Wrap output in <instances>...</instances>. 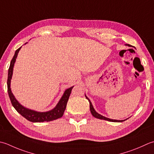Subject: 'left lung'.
I'll return each mask as SVG.
<instances>
[{"label":"left lung","instance_id":"8db88e82","mask_svg":"<svg viewBox=\"0 0 154 154\" xmlns=\"http://www.w3.org/2000/svg\"><path fill=\"white\" fill-rule=\"evenodd\" d=\"M128 45V46H130L129 45ZM86 98L88 99V101L89 102V107H90V111H91V113L93 115V117H96V118H98V119H103V120H106V121H109V122H122L123 121H125V120H116V119H109V118H107V117H105L104 116H102L101 115H100V114H99L98 113L96 112V111H95L94 108H93V105H92V103L90 101L89 99H88V97H86Z\"/></svg>","mask_w":154,"mask_h":154}]
</instances>
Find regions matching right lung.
Segmentation results:
<instances>
[{"label":"right lung","instance_id":"1","mask_svg":"<svg viewBox=\"0 0 154 154\" xmlns=\"http://www.w3.org/2000/svg\"><path fill=\"white\" fill-rule=\"evenodd\" d=\"M21 47L19 48L16 50L14 53V55L12 59L10 64V67L8 69V79H7V89H8V93L10 97L11 103L13 106L14 107V109L19 112L21 116H23L25 119L31 122H50L53 120H55L59 119L63 116L64 111L67 107V103L68 99L70 94L71 93V90L73 87H71L70 88L65 90L64 94L62 96L61 99H60L58 104L57 106L51 111H47V112H37V111L31 110L22 106L19 102H18L16 99L14 98V95L11 92V79L13 75V71L14 64L16 61V58L18 55V53L20 51Z\"/></svg>","mask_w":154,"mask_h":154}]
</instances>
